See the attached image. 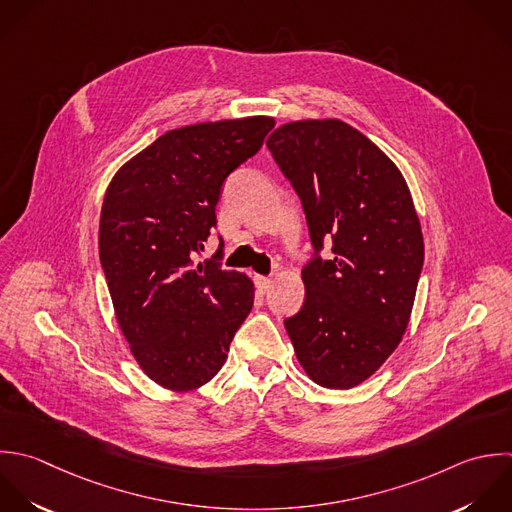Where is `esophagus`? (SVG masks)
I'll return each instance as SVG.
<instances>
[{"instance_id": "34e87169", "label": "esophagus", "mask_w": 512, "mask_h": 512, "mask_svg": "<svg viewBox=\"0 0 512 512\" xmlns=\"http://www.w3.org/2000/svg\"><path fill=\"white\" fill-rule=\"evenodd\" d=\"M255 285L259 289V293H267L271 289V279L263 277V275H255Z\"/></svg>"}]
</instances>
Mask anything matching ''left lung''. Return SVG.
I'll use <instances>...</instances> for the list:
<instances>
[{"instance_id":"left-lung-1","label":"left lung","mask_w":512,"mask_h":512,"mask_svg":"<svg viewBox=\"0 0 512 512\" xmlns=\"http://www.w3.org/2000/svg\"><path fill=\"white\" fill-rule=\"evenodd\" d=\"M267 147L301 199L313 257L305 303L285 319L305 373L351 389L397 349L425 261L421 223L397 165L339 119L277 127ZM325 242L329 260L320 257Z\"/></svg>"}]
</instances>
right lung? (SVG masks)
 Returning <instances> with one entry per match:
<instances>
[{
    "instance_id": "right-lung-1",
    "label": "right lung",
    "mask_w": 512,
    "mask_h": 512,
    "mask_svg": "<svg viewBox=\"0 0 512 512\" xmlns=\"http://www.w3.org/2000/svg\"><path fill=\"white\" fill-rule=\"evenodd\" d=\"M273 117L225 119L167 131L111 179L99 221V259L117 323L157 385L191 391L223 367L253 307L247 275L197 263L217 225L225 179L253 157Z\"/></svg>"
}]
</instances>
